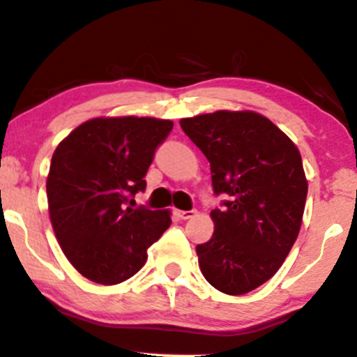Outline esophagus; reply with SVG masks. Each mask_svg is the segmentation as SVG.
<instances>
[{"label":"esophagus","mask_w":357,"mask_h":357,"mask_svg":"<svg viewBox=\"0 0 357 357\" xmlns=\"http://www.w3.org/2000/svg\"><path fill=\"white\" fill-rule=\"evenodd\" d=\"M197 215V210H183V211H178V217L181 218V220H188V218L195 217Z\"/></svg>","instance_id":"esophagus-1"}]
</instances>
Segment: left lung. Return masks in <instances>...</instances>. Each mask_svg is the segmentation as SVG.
Returning a JSON list of instances; mask_svg holds the SVG:
<instances>
[{
  "instance_id": "obj_1",
  "label": "left lung",
  "mask_w": 357,
  "mask_h": 357,
  "mask_svg": "<svg viewBox=\"0 0 357 357\" xmlns=\"http://www.w3.org/2000/svg\"><path fill=\"white\" fill-rule=\"evenodd\" d=\"M183 132L208 159L215 232L197 245L199 269L213 288L244 295L273 278L298 237L308 183L298 147L256 112L181 119Z\"/></svg>"
}]
</instances>
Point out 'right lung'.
<instances>
[{
    "label": "right lung",
    "instance_id": "1",
    "mask_svg": "<svg viewBox=\"0 0 357 357\" xmlns=\"http://www.w3.org/2000/svg\"><path fill=\"white\" fill-rule=\"evenodd\" d=\"M171 120L98 116L59 144L47 176L52 229L70 264L98 284H119L146 264L169 229V210L132 208Z\"/></svg>",
    "mask_w": 357,
    "mask_h": 357
}]
</instances>
